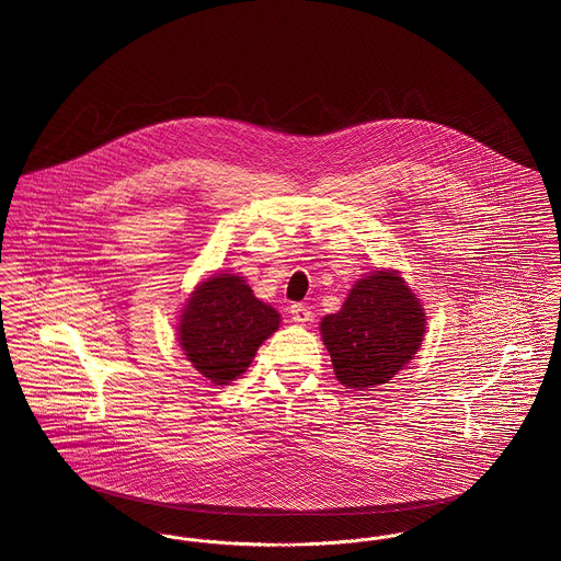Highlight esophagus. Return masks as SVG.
Returning <instances> with one entry per match:
<instances>
[{
	"mask_svg": "<svg viewBox=\"0 0 561 561\" xmlns=\"http://www.w3.org/2000/svg\"><path fill=\"white\" fill-rule=\"evenodd\" d=\"M290 318L297 322V324H305L311 320V309L305 307L301 302H295L290 305Z\"/></svg>",
	"mask_w": 561,
	"mask_h": 561,
	"instance_id": "obj_1",
	"label": "esophagus"
}]
</instances>
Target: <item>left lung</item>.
I'll return each instance as SVG.
<instances>
[{
	"mask_svg": "<svg viewBox=\"0 0 561 561\" xmlns=\"http://www.w3.org/2000/svg\"><path fill=\"white\" fill-rule=\"evenodd\" d=\"M320 333L337 380L369 390L387 385L416 354L425 313L397 271H376L354 284L342 309L322 320Z\"/></svg>",
	"mask_w": 561,
	"mask_h": 561,
	"instance_id": "8db88e82",
	"label": "left lung"
}]
</instances>
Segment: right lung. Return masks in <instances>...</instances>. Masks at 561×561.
Returning a JSON list of instances; mask_svg holds the SVG:
<instances>
[{"mask_svg":"<svg viewBox=\"0 0 561 561\" xmlns=\"http://www.w3.org/2000/svg\"><path fill=\"white\" fill-rule=\"evenodd\" d=\"M277 327L279 313L259 301L239 275H216L185 305L179 344L205 378L228 385L250 367L259 345Z\"/></svg>","mask_w":561,"mask_h":561,"instance_id":"obj_1","label":"right lung"}]
</instances>
